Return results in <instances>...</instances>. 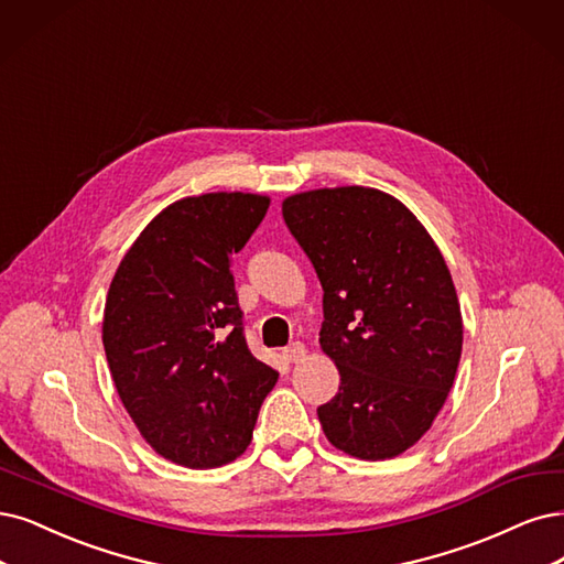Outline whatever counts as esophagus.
<instances>
[{
	"mask_svg": "<svg viewBox=\"0 0 564 564\" xmlns=\"http://www.w3.org/2000/svg\"><path fill=\"white\" fill-rule=\"evenodd\" d=\"M304 356H306V346L300 344V341L290 344V346L283 350V358H285L288 362H300V360H304Z\"/></svg>",
	"mask_w": 564,
	"mask_h": 564,
	"instance_id": "obj_1",
	"label": "esophagus"
}]
</instances>
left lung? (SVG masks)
I'll list each match as a JSON object with an SVG mask.
<instances>
[{"mask_svg":"<svg viewBox=\"0 0 564 564\" xmlns=\"http://www.w3.org/2000/svg\"><path fill=\"white\" fill-rule=\"evenodd\" d=\"M283 220L323 285L321 348L339 392L318 409L327 442L390 460L432 427L463 356L451 271L423 223L377 187L290 195Z\"/></svg>","mask_w":564,"mask_h":564,"instance_id":"8db88e82","label":"left lung"}]
</instances>
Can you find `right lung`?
Listing matches in <instances>:
<instances>
[{"label": "right lung", "mask_w": 564, "mask_h": 564, "mask_svg": "<svg viewBox=\"0 0 564 564\" xmlns=\"http://www.w3.org/2000/svg\"><path fill=\"white\" fill-rule=\"evenodd\" d=\"M267 195L183 197L141 229L104 304L111 379L164 460L214 469L248 448L279 371L253 358L229 260L262 223Z\"/></svg>", "instance_id": "right-lung-1"}]
</instances>
